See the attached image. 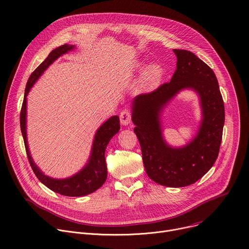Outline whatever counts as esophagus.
I'll list each match as a JSON object with an SVG mask.
<instances>
[{"instance_id":"34e87169","label":"esophagus","mask_w":249,"mask_h":249,"mask_svg":"<svg viewBox=\"0 0 249 249\" xmlns=\"http://www.w3.org/2000/svg\"><path fill=\"white\" fill-rule=\"evenodd\" d=\"M120 122L122 125H128L131 123V112L128 109L123 110L120 113Z\"/></svg>"}]
</instances>
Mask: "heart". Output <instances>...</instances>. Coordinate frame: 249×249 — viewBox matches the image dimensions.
I'll return each instance as SVG.
<instances>
[{"label":"heart","instance_id":"b5f03b06","mask_svg":"<svg viewBox=\"0 0 249 249\" xmlns=\"http://www.w3.org/2000/svg\"><path fill=\"white\" fill-rule=\"evenodd\" d=\"M138 66H141V64H139ZM164 75V71L161 66L157 65V64H153L151 66H149L148 69L145 71L144 74H143V83L144 85L149 88H155L158 84H159L163 78Z\"/></svg>","mask_w":249,"mask_h":249}]
</instances>
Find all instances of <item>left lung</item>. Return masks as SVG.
I'll use <instances>...</instances> for the list:
<instances>
[{
    "instance_id": "1",
    "label": "left lung",
    "mask_w": 249,
    "mask_h": 249,
    "mask_svg": "<svg viewBox=\"0 0 249 249\" xmlns=\"http://www.w3.org/2000/svg\"><path fill=\"white\" fill-rule=\"evenodd\" d=\"M177 69L170 82L133 100L132 121L139 140L145 170L157 184L187 187L205 176L217 159L224 124V104L216 76L192 52L173 50ZM191 88L199 94L203 120L195 139L182 148L163 141L160 124L162 107L180 89Z\"/></svg>"
}]
</instances>
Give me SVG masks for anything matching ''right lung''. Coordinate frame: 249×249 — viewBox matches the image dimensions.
I'll return each instance as SVG.
<instances>
[{
    "instance_id": "1",
    "label": "right lung",
    "mask_w": 249,
    "mask_h": 249,
    "mask_svg": "<svg viewBox=\"0 0 249 249\" xmlns=\"http://www.w3.org/2000/svg\"><path fill=\"white\" fill-rule=\"evenodd\" d=\"M73 48H74L73 46H69V44H63V46H60L59 48H56L31 74L25 90V97L20 109L19 122H20V130L22 134V138H24L25 147L28 155V159L36 178L44 186H47L50 190L57 194H60L66 196H82L88 194H91L96 190H98L104 184V182L107 178L105 149L109 141L111 140V138L120 130L119 117L112 116L97 130L94 137V141H93L91 156H90V159L86 164V166L76 175L69 178H63V179H56V178H53L46 175H43L42 172L36 166V164L32 159L31 153L29 150L28 141H27V130H26L27 95L30 91V89L33 87L34 83L37 80V78L42 74V72L48 69L49 65H51L60 55L73 50Z\"/></svg>"
}]
</instances>
